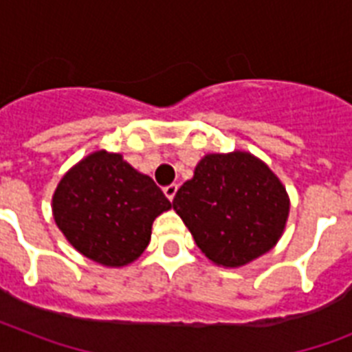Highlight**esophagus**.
<instances>
[{
    "label": "esophagus",
    "instance_id": "obj_1",
    "mask_svg": "<svg viewBox=\"0 0 352 352\" xmlns=\"http://www.w3.org/2000/svg\"><path fill=\"white\" fill-rule=\"evenodd\" d=\"M177 184H170V186H166L164 188V195L168 199H170V201H173V197H175V193H177Z\"/></svg>",
    "mask_w": 352,
    "mask_h": 352
}]
</instances>
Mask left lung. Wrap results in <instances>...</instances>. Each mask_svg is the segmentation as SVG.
<instances>
[{
	"mask_svg": "<svg viewBox=\"0 0 352 352\" xmlns=\"http://www.w3.org/2000/svg\"><path fill=\"white\" fill-rule=\"evenodd\" d=\"M210 261L241 267L267 254L289 217V195L263 160L246 151L210 153L171 203Z\"/></svg>",
	"mask_w": 352,
	"mask_h": 352,
	"instance_id": "8db88e82",
	"label": "left lung"
}]
</instances>
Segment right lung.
<instances>
[{"label": "right lung", "mask_w": 352, "mask_h": 352, "mask_svg": "<svg viewBox=\"0 0 352 352\" xmlns=\"http://www.w3.org/2000/svg\"><path fill=\"white\" fill-rule=\"evenodd\" d=\"M171 208L153 179L118 153L87 155L62 177L52 215L71 245L104 267H126L151 239V225Z\"/></svg>", "instance_id": "add662e5"}]
</instances>
